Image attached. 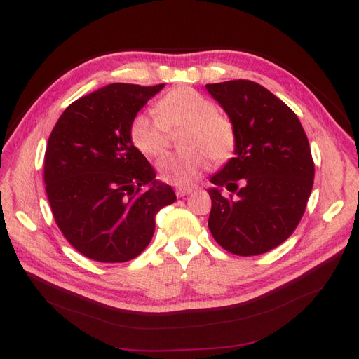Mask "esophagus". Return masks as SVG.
<instances>
[{
  "label": "esophagus",
  "mask_w": 359,
  "mask_h": 359,
  "mask_svg": "<svg viewBox=\"0 0 359 359\" xmlns=\"http://www.w3.org/2000/svg\"><path fill=\"white\" fill-rule=\"evenodd\" d=\"M191 193H193V188H177L175 189V194H177V197H185Z\"/></svg>",
  "instance_id": "1"
}]
</instances>
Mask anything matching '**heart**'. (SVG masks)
Here are the masks:
<instances>
[{"label":"heart","instance_id":"b5f03b06","mask_svg":"<svg viewBox=\"0 0 359 359\" xmlns=\"http://www.w3.org/2000/svg\"><path fill=\"white\" fill-rule=\"evenodd\" d=\"M156 114L140 112L131 120L129 137L147 157H158L168 147V129L188 126L184 152L158 160L157 170L166 184L193 187L210 165V156L222 162L233 154L236 129L230 118L217 114L210 98L191 88H179L158 100Z\"/></svg>","mask_w":359,"mask_h":359}]
</instances>
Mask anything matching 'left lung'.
<instances>
[{"instance_id":"8db88e82","label":"left lung","mask_w":359,"mask_h":359,"mask_svg":"<svg viewBox=\"0 0 359 359\" xmlns=\"http://www.w3.org/2000/svg\"><path fill=\"white\" fill-rule=\"evenodd\" d=\"M236 129L234 157L210 182L208 228L220 247L256 256L288 239L306 211L315 165L296 114L250 80L207 85ZM235 196L226 198L222 188Z\"/></svg>"}]
</instances>
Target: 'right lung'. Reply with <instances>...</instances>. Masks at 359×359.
<instances>
[{"mask_svg":"<svg viewBox=\"0 0 359 359\" xmlns=\"http://www.w3.org/2000/svg\"><path fill=\"white\" fill-rule=\"evenodd\" d=\"M163 86L97 89L67 106L49 135L44 184L53 219L67 242L97 262L139 256L157 212L175 202L129 137L131 120Z\"/></svg>","mask_w":359,"mask_h":359,"instance_id":"obj_1","label":"right lung"}]
</instances>
